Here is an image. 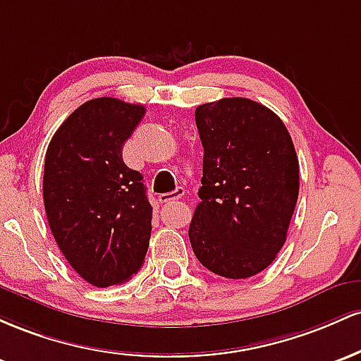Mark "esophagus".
I'll return each mask as SVG.
<instances>
[{"label":"esophagus","instance_id":"1","mask_svg":"<svg viewBox=\"0 0 361 361\" xmlns=\"http://www.w3.org/2000/svg\"><path fill=\"white\" fill-rule=\"evenodd\" d=\"M182 196H184V189L179 188V189H176V191H172V192L161 194V196L159 197V201L164 202V204H169V202H173V201L180 200Z\"/></svg>","mask_w":361,"mask_h":361}]
</instances>
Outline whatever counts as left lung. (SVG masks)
<instances>
[{"label": "left lung", "instance_id": "8db88e82", "mask_svg": "<svg viewBox=\"0 0 361 361\" xmlns=\"http://www.w3.org/2000/svg\"><path fill=\"white\" fill-rule=\"evenodd\" d=\"M194 116L204 155L189 240L206 269L250 278L286 240L300 188L293 141L273 111L250 99L202 104Z\"/></svg>", "mask_w": 361, "mask_h": 361}]
</instances>
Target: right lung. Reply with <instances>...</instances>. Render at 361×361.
Wrapping results in <instances>:
<instances>
[{"instance_id": "right-lung-1", "label": "right lung", "mask_w": 361, "mask_h": 361, "mask_svg": "<svg viewBox=\"0 0 361 361\" xmlns=\"http://www.w3.org/2000/svg\"><path fill=\"white\" fill-rule=\"evenodd\" d=\"M145 116L140 104L100 97L80 105L52 136L44 208L59 250L93 286L121 285L145 262L152 204L143 176L123 160Z\"/></svg>"}]
</instances>
